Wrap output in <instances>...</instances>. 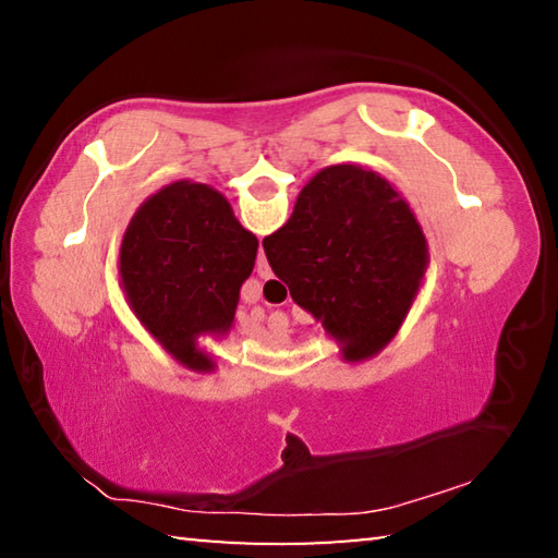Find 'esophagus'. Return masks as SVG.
Here are the masks:
<instances>
[{
  "mask_svg": "<svg viewBox=\"0 0 558 558\" xmlns=\"http://www.w3.org/2000/svg\"><path fill=\"white\" fill-rule=\"evenodd\" d=\"M258 276L260 278H270L272 276L268 260H266V253H263V251H258Z\"/></svg>",
  "mask_w": 558,
  "mask_h": 558,
  "instance_id": "esophagus-1",
  "label": "esophagus"
}]
</instances>
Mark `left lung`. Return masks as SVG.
Listing matches in <instances>:
<instances>
[{"instance_id":"8db88e82","label":"left lung","mask_w":558,"mask_h":558,"mask_svg":"<svg viewBox=\"0 0 558 558\" xmlns=\"http://www.w3.org/2000/svg\"><path fill=\"white\" fill-rule=\"evenodd\" d=\"M258 239L206 184L172 182L140 206L120 245V282L143 327L194 372H211L202 335H226Z\"/></svg>"}]
</instances>
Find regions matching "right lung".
<instances>
[{
	"mask_svg": "<svg viewBox=\"0 0 558 558\" xmlns=\"http://www.w3.org/2000/svg\"><path fill=\"white\" fill-rule=\"evenodd\" d=\"M263 251L292 300L337 339L344 362H364L391 342L428 268L411 206L359 165H332L310 179Z\"/></svg>",
	"mask_w": 558,
	"mask_h": 558,
	"instance_id": "obj_1",
	"label": "right lung"
}]
</instances>
